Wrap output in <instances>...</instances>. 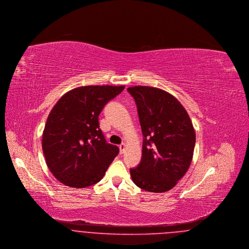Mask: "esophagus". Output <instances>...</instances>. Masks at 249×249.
I'll list each match as a JSON object with an SVG mask.
<instances>
[{
	"label": "esophagus",
	"mask_w": 249,
	"mask_h": 249,
	"mask_svg": "<svg viewBox=\"0 0 249 249\" xmlns=\"http://www.w3.org/2000/svg\"><path fill=\"white\" fill-rule=\"evenodd\" d=\"M125 148H126V145H125L124 143H122L121 145H119V151H120V154H123V153H124Z\"/></svg>",
	"instance_id": "obj_1"
}]
</instances>
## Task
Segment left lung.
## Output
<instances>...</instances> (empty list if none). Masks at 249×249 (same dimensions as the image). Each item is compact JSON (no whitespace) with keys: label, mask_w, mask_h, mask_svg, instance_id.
Listing matches in <instances>:
<instances>
[{"label":"left lung","mask_w":249,"mask_h":249,"mask_svg":"<svg viewBox=\"0 0 249 249\" xmlns=\"http://www.w3.org/2000/svg\"><path fill=\"white\" fill-rule=\"evenodd\" d=\"M144 136L142 159L131 168L141 189L163 193L185 175L193 159L196 132L184 107L168 92L151 87L129 88Z\"/></svg>","instance_id":"1"}]
</instances>
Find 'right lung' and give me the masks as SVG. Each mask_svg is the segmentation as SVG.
I'll list each match as a JSON object with an SVG mask.
<instances>
[{
	"label": "right lung",
	"instance_id": "obj_1",
	"mask_svg": "<svg viewBox=\"0 0 249 249\" xmlns=\"http://www.w3.org/2000/svg\"><path fill=\"white\" fill-rule=\"evenodd\" d=\"M124 86L76 88L61 97L52 109L42 135L46 163L60 182L84 188L99 182L119 148L108 144L99 116L105 104Z\"/></svg>",
	"mask_w": 249,
	"mask_h": 249
}]
</instances>
